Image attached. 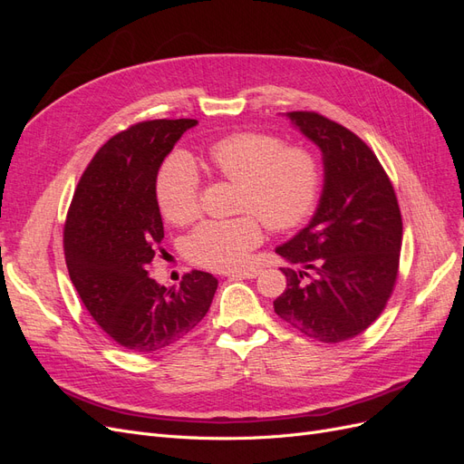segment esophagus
Returning <instances> with one entry per match:
<instances>
[{
  "instance_id": "obj_1",
  "label": "esophagus",
  "mask_w": 464,
  "mask_h": 464,
  "mask_svg": "<svg viewBox=\"0 0 464 464\" xmlns=\"http://www.w3.org/2000/svg\"><path fill=\"white\" fill-rule=\"evenodd\" d=\"M259 275L257 269H246V271H232L227 276L228 278H256Z\"/></svg>"
}]
</instances>
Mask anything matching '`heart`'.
<instances>
[{"label": "heart", "mask_w": 464, "mask_h": 464, "mask_svg": "<svg viewBox=\"0 0 464 464\" xmlns=\"http://www.w3.org/2000/svg\"><path fill=\"white\" fill-rule=\"evenodd\" d=\"M208 160L218 176L242 188L237 208L254 215L207 220L195 228L188 237L195 263L217 271L240 269L263 240L258 216L271 230L285 232L312 215L321 188V166L312 150L285 147L271 133L242 131L210 147ZM157 199L170 222L186 224L199 215L201 178L186 154H172L162 164Z\"/></svg>", "instance_id": "b5f03b06"}]
</instances>
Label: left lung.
I'll use <instances>...</instances> for the list:
<instances>
[{
	"label": "left lung",
	"instance_id": "8db88e82",
	"mask_svg": "<svg viewBox=\"0 0 464 464\" xmlns=\"http://www.w3.org/2000/svg\"><path fill=\"white\" fill-rule=\"evenodd\" d=\"M323 152V193L310 224L276 254L286 290L273 302L288 325L321 343H343L382 315L399 275L402 218L395 189L373 150L315 111H288Z\"/></svg>",
	"mask_w": 464,
	"mask_h": 464
}]
</instances>
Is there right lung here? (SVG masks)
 Instances as JSON below:
<instances>
[{
	"instance_id": "add662e5",
	"label": "right lung",
	"mask_w": 464,
	"mask_h": 464,
	"mask_svg": "<svg viewBox=\"0 0 464 464\" xmlns=\"http://www.w3.org/2000/svg\"><path fill=\"white\" fill-rule=\"evenodd\" d=\"M198 120L135 123L106 141L81 176L63 230L72 283L92 319L120 346L157 353L207 315L218 280L203 271L179 286L149 276L164 237L157 176Z\"/></svg>"
}]
</instances>
